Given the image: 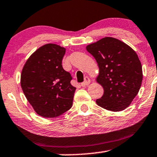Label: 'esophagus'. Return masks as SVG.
<instances>
[{
  "label": "esophagus",
  "instance_id": "1",
  "mask_svg": "<svg viewBox=\"0 0 157 157\" xmlns=\"http://www.w3.org/2000/svg\"><path fill=\"white\" fill-rule=\"evenodd\" d=\"M90 79L87 76H86L85 78V81H84L82 83H81V85H82V87H85L86 85H88L89 84H90Z\"/></svg>",
  "mask_w": 157,
  "mask_h": 157
}]
</instances>
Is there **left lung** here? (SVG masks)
I'll use <instances>...</instances> for the list:
<instances>
[{"instance_id": "obj_1", "label": "left lung", "mask_w": 157, "mask_h": 157, "mask_svg": "<svg viewBox=\"0 0 157 157\" xmlns=\"http://www.w3.org/2000/svg\"><path fill=\"white\" fill-rule=\"evenodd\" d=\"M86 49L97 60V82L104 89L97 104L112 112L124 110L136 97L142 82V67L136 52L113 37L101 39Z\"/></svg>"}]
</instances>
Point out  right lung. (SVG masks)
<instances>
[{"label":"right lung","mask_w":157,"mask_h":157,"mask_svg":"<svg viewBox=\"0 0 157 157\" xmlns=\"http://www.w3.org/2000/svg\"><path fill=\"white\" fill-rule=\"evenodd\" d=\"M66 48L49 43L40 47L27 60L21 74V87L39 115L56 117L72 105L75 87L62 67Z\"/></svg>","instance_id":"1"}]
</instances>
